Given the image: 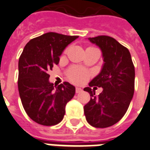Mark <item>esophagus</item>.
<instances>
[{"mask_svg": "<svg viewBox=\"0 0 150 150\" xmlns=\"http://www.w3.org/2000/svg\"><path fill=\"white\" fill-rule=\"evenodd\" d=\"M83 91V90L81 89L80 87H76L75 88V92H76V93H81Z\"/></svg>", "mask_w": 150, "mask_h": 150, "instance_id": "1", "label": "esophagus"}]
</instances>
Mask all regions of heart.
Instances as JSON below:
<instances>
[{
	"mask_svg": "<svg viewBox=\"0 0 150 150\" xmlns=\"http://www.w3.org/2000/svg\"><path fill=\"white\" fill-rule=\"evenodd\" d=\"M88 76V74L86 71L76 67H74L68 73V77L70 79L71 81H72L74 83H81L84 82Z\"/></svg>",
	"mask_w": 150,
	"mask_h": 150,
	"instance_id": "obj_1",
	"label": "heart"
}]
</instances>
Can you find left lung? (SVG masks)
Wrapping results in <instances>:
<instances>
[{
  "label": "left lung",
  "mask_w": 150,
  "mask_h": 150,
  "mask_svg": "<svg viewBox=\"0 0 150 150\" xmlns=\"http://www.w3.org/2000/svg\"><path fill=\"white\" fill-rule=\"evenodd\" d=\"M102 52L104 64L100 73L84 88L90 95L84 106L86 119L94 127L105 128L114 125L125 115L134 92V67L129 50L109 36L88 38ZM102 87L98 96L90 88Z\"/></svg>",
  "instance_id": "1"
}]
</instances>
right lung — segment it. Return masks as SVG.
<instances>
[{
  "label": "right lung",
  "instance_id": "right-lung-1",
  "mask_svg": "<svg viewBox=\"0 0 150 150\" xmlns=\"http://www.w3.org/2000/svg\"><path fill=\"white\" fill-rule=\"evenodd\" d=\"M78 37L49 32L30 40L19 57V97L28 116L41 125L60 123L65 106L75 95L74 86L67 82L53 86L48 72L59 64L63 51Z\"/></svg>",
  "mask_w": 150,
  "mask_h": 150
}]
</instances>
